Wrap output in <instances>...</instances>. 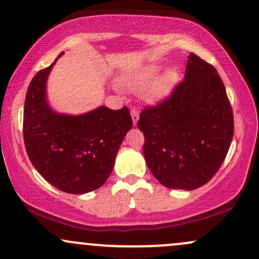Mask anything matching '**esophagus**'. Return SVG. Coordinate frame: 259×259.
Segmentation results:
<instances>
[{
    "mask_svg": "<svg viewBox=\"0 0 259 259\" xmlns=\"http://www.w3.org/2000/svg\"><path fill=\"white\" fill-rule=\"evenodd\" d=\"M131 116H132V120H133V123L137 124L138 122V118H139V111L137 108H132L131 109Z\"/></svg>",
    "mask_w": 259,
    "mask_h": 259,
    "instance_id": "obj_1",
    "label": "esophagus"
}]
</instances>
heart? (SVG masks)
<instances>
[{
	"label": "heart",
	"instance_id": "heart-1",
	"mask_svg": "<svg viewBox=\"0 0 259 259\" xmlns=\"http://www.w3.org/2000/svg\"><path fill=\"white\" fill-rule=\"evenodd\" d=\"M159 71L160 66H147L139 71L127 75L124 77V82L132 90L137 91L144 88L143 96L145 99L149 102H157L166 98L178 82V74L175 69H168L156 76Z\"/></svg>",
	"mask_w": 259,
	"mask_h": 259
}]
</instances>
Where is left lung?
<instances>
[{"label":"left lung","mask_w":259,"mask_h":259,"mask_svg":"<svg viewBox=\"0 0 259 259\" xmlns=\"http://www.w3.org/2000/svg\"><path fill=\"white\" fill-rule=\"evenodd\" d=\"M138 127L147 165L161 184L194 190L211 181L234 136L233 109L214 66L190 53L184 80L145 106Z\"/></svg>","instance_id":"1"}]
</instances>
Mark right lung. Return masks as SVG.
Segmentation results:
<instances>
[{
  "instance_id": "right-lung-1",
  "label": "right lung",
  "mask_w": 259,
  "mask_h": 259,
  "mask_svg": "<svg viewBox=\"0 0 259 259\" xmlns=\"http://www.w3.org/2000/svg\"><path fill=\"white\" fill-rule=\"evenodd\" d=\"M54 63L39 70L27 88L24 143L33 167L48 183L69 194H86L109 178L133 122L127 106L120 110L99 106L78 116L52 110L46 98V81Z\"/></svg>"
}]
</instances>
